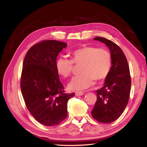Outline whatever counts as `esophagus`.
<instances>
[{
  "label": "esophagus",
  "mask_w": 147,
  "mask_h": 147,
  "mask_svg": "<svg viewBox=\"0 0 147 147\" xmlns=\"http://www.w3.org/2000/svg\"><path fill=\"white\" fill-rule=\"evenodd\" d=\"M84 94V93L83 92H76L75 93V95H76V96H82V95H83Z\"/></svg>",
  "instance_id": "1"
}]
</instances>
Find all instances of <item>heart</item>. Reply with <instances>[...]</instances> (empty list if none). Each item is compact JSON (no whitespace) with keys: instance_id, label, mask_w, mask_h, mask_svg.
<instances>
[{"instance_id":"b5f03b06","label":"heart","mask_w":147,"mask_h":147,"mask_svg":"<svg viewBox=\"0 0 147 147\" xmlns=\"http://www.w3.org/2000/svg\"><path fill=\"white\" fill-rule=\"evenodd\" d=\"M71 59L59 58L55 67L59 74L64 78L69 77L74 69V64H82L79 76L74 77L68 85L73 91H82L90 88L93 80L101 82L110 73L112 57L108 50L94 46H83L71 53Z\"/></svg>"}]
</instances>
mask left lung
<instances>
[{"label": "left lung", "instance_id": "1", "mask_svg": "<svg viewBox=\"0 0 147 147\" xmlns=\"http://www.w3.org/2000/svg\"><path fill=\"white\" fill-rule=\"evenodd\" d=\"M94 40L105 43L111 52L112 67L104 85L97 90L92 115L102 123H110L121 116L129 101L131 76L127 59L121 49L111 40L100 36Z\"/></svg>", "mask_w": 147, "mask_h": 147}]
</instances>
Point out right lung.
I'll return each instance as SVG.
<instances>
[{"label":"right lung","mask_w":147,"mask_h":147,"mask_svg":"<svg viewBox=\"0 0 147 147\" xmlns=\"http://www.w3.org/2000/svg\"><path fill=\"white\" fill-rule=\"evenodd\" d=\"M67 43L57 40L37 43L27 52L21 77V90L27 109L43 125H57L67 115V102L74 93H65L55 64Z\"/></svg>","instance_id":"add662e5"}]
</instances>
